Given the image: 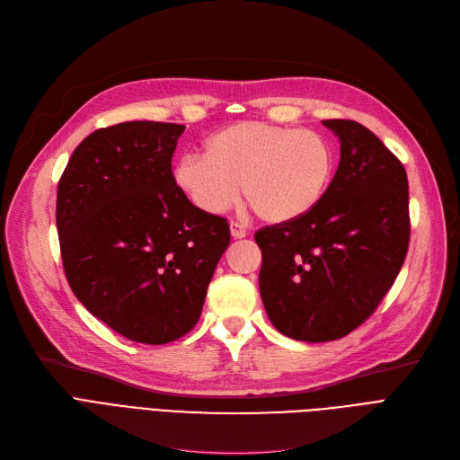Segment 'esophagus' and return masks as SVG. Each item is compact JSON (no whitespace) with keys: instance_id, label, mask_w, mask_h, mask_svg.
<instances>
[{"instance_id":"esophagus-1","label":"esophagus","mask_w":460,"mask_h":460,"mask_svg":"<svg viewBox=\"0 0 460 460\" xmlns=\"http://www.w3.org/2000/svg\"><path fill=\"white\" fill-rule=\"evenodd\" d=\"M229 227H231V236L233 238H244L248 234L246 227L243 224H238V222H231Z\"/></svg>"}]
</instances>
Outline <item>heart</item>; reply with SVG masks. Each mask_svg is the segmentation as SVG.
<instances>
[{"instance_id": "b5f03b06", "label": "heart", "mask_w": 460, "mask_h": 460, "mask_svg": "<svg viewBox=\"0 0 460 460\" xmlns=\"http://www.w3.org/2000/svg\"><path fill=\"white\" fill-rule=\"evenodd\" d=\"M335 169L330 139L309 128L240 120L205 141V156L184 155L173 182L188 201L207 212L224 214L240 196L261 220L287 224L317 207Z\"/></svg>"}]
</instances>
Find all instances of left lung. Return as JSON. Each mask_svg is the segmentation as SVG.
Listing matches in <instances>:
<instances>
[{
  "label": "left lung",
  "mask_w": 460,
  "mask_h": 460,
  "mask_svg": "<svg viewBox=\"0 0 460 460\" xmlns=\"http://www.w3.org/2000/svg\"><path fill=\"white\" fill-rule=\"evenodd\" d=\"M323 123L341 141L323 199L298 220L255 233L269 319L307 343L341 340L364 324L395 283L410 243L401 160L356 120Z\"/></svg>",
  "instance_id": "1"
}]
</instances>
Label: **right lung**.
<instances>
[{
	"instance_id": "add662e5",
	"label": "right lung",
	"mask_w": 460,
	"mask_h": 460,
	"mask_svg": "<svg viewBox=\"0 0 460 460\" xmlns=\"http://www.w3.org/2000/svg\"><path fill=\"white\" fill-rule=\"evenodd\" d=\"M184 128L128 120L94 130L58 184L56 224L72 293L136 343H172L198 324L231 240L226 217L193 207L173 182Z\"/></svg>"
}]
</instances>
